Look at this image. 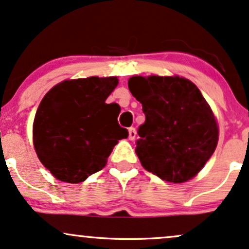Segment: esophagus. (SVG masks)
<instances>
[{"instance_id": "obj_1", "label": "esophagus", "mask_w": 249, "mask_h": 249, "mask_svg": "<svg viewBox=\"0 0 249 249\" xmlns=\"http://www.w3.org/2000/svg\"><path fill=\"white\" fill-rule=\"evenodd\" d=\"M128 133H129V136H128V139L130 140V141H133V140H135L136 137V130L134 127H130L129 129H128Z\"/></svg>"}]
</instances>
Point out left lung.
Segmentation results:
<instances>
[{
	"label": "left lung",
	"mask_w": 249,
	"mask_h": 249,
	"mask_svg": "<svg viewBox=\"0 0 249 249\" xmlns=\"http://www.w3.org/2000/svg\"><path fill=\"white\" fill-rule=\"evenodd\" d=\"M128 87L145 115L135 149L143 168L166 182L191 179L218 143L217 122L200 90L188 79L159 75L131 77Z\"/></svg>",
	"instance_id": "1"
}]
</instances>
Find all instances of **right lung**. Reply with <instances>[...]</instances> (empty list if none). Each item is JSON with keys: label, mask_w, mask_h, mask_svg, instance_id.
Segmentation results:
<instances>
[{"label": "right lung", "mask_w": 249, "mask_h": 249, "mask_svg": "<svg viewBox=\"0 0 249 249\" xmlns=\"http://www.w3.org/2000/svg\"><path fill=\"white\" fill-rule=\"evenodd\" d=\"M115 77L65 80L46 93L34 121L38 159L57 179L80 183L100 171L128 130L118 122L119 106L106 104Z\"/></svg>", "instance_id": "1"}]
</instances>
